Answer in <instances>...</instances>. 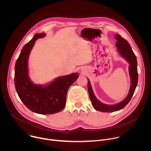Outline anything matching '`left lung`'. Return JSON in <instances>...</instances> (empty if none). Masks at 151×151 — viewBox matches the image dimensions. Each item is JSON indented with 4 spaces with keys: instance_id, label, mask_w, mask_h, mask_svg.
Masks as SVG:
<instances>
[{
    "instance_id": "left-lung-1",
    "label": "left lung",
    "mask_w": 151,
    "mask_h": 151,
    "mask_svg": "<svg viewBox=\"0 0 151 151\" xmlns=\"http://www.w3.org/2000/svg\"><path fill=\"white\" fill-rule=\"evenodd\" d=\"M116 39V47L119 54L124 57L129 64V73L131 78V85L127 96L121 102L113 105L106 104L100 102L95 96L90 81L88 79V90L89 96L94 108L99 111L104 112H112L122 109L130 101L132 98L138 82L137 62L136 56L133 52L130 45L127 40L122 37L119 34L115 35Z\"/></svg>"
}]
</instances>
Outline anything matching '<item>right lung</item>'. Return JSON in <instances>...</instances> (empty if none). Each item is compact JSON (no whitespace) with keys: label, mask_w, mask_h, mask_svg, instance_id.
I'll return each instance as SVG.
<instances>
[{"label":"right lung","mask_w":151,"mask_h":151,"mask_svg":"<svg viewBox=\"0 0 151 151\" xmlns=\"http://www.w3.org/2000/svg\"><path fill=\"white\" fill-rule=\"evenodd\" d=\"M45 33L34 35L21 50L15 66L14 83L22 102L32 112L42 115L57 113L66 106L70 86L78 78V73L60 76L52 82L40 85L33 83L28 75V58L35 41L45 36Z\"/></svg>","instance_id":"1"}]
</instances>
